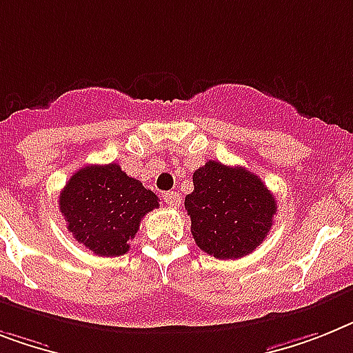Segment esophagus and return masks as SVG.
<instances>
[{"instance_id": "esophagus-1", "label": "esophagus", "mask_w": 353, "mask_h": 353, "mask_svg": "<svg viewBox=\"0 0 353 353\" xmlns=\"http://www.w3.org/2000/svg\"><path fill=\"white\" fill-rule=\"evenodd\" d=\"M162 200H164L170 208H179L182 198H180V194L176 193V191H165V193L162 194Z\"/></svg>"}]
</instances>
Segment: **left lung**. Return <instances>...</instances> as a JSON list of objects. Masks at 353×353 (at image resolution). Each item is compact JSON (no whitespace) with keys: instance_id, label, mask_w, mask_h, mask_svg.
I'll return each instance as SVG.
<instances>
[{"instance_id":"obj_1","label":"left lung","mask_w":353,"mask_h":353,"mask_svg":"<svg viewBox=\"0 0 353 353\" xmlns=\"http://www.w3.org/2000/svg\"><path fill=\"white\" fill-rule=\"evenodd\" d=\"M194 191L185 196L196 245L220 260L250 254L269 234L276 198L254 173L209 160L193 173Z\"/></svg>"}]
</instances>
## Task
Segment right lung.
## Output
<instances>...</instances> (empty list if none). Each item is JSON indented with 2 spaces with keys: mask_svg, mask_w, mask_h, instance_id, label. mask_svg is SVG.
<instances>
[{
  "mask_svg": "<svg viewBox=\"0 0 353 353\" xmlns=\"http://www.w3.org/2000/svg\"><path fill=\"white\" fill-rule=\"evenodd\" d=\"M159 196L141 180L128 176L119 164L84 165L59 194L68 231L97 256H122Z\"/></svg>",
  "mask_w": 353,
  "mask_h": 353,
  "instance_id": "obj_1",
  "label": "right lung"
}]
</instances>
